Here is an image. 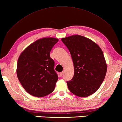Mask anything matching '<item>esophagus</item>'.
Masks as SVG:
<instances>
[{"label":"esophagus","mask_w":122,"mask_h":122,"mask_svg":"<svg viewBox=\"0 0 122 122\" xmlns=\"http://www.w3.org/2000/svg\"><path fill=\"white\" fill-rule=\"evenodd\" d=\"M63 74H64V72H61L60 73H59V75H60L61 77L63 76Z\"/></svg>","instance_id":"34e87169"}]
</instances>
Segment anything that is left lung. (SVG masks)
<instances>
[{
  "instance_id": "1",
  "label": "left lung",
  "mask_w": 122,
  "mask_h": 122,
  "mask_svg": "<svg viewBox=\"0 0 122 122\" xmlns=\"http://www.w3.org/2000/svg\"><path fill=\"white\" fill-rule=\"evenodd\" d=\"M74 64V74L67 81L70 91L75 95L86 97L99 88L107 72V64L102 50L93 41L74 35L61 39Z\"/></svg>"
}]
</instances>
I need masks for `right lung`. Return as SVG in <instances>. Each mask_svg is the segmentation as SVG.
<instances>
[{
    "instance_id": "right-lung-1",
    "label": "right lung",
    "mask_w": 122,
    "mask_h": 122,
    "mask_svg": "<svg viewBox=\"0 0 122 122\" xmlns=\"http://www.w3.org/2000/svg\"><path fill=\"white\" fill-rule=\"evenodd\" d=\"M58 41L54 38L40 39L29 46L18 59V79L25 91L34 97H44L54 90L58 77L50 52Z\"/></svg>"
}]
</instances>
